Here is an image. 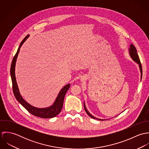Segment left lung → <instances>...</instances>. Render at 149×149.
I'll use <instances>...</instances> for the list:
<instances>
[{
  "label": "left lung",
  "instance_id": "8db88e82",
  "mask_svg": "<svg viewBox=\"0 0 149 149\" xmlns=\"http://www.w3.org/2000/svg\"><path fill=\"white\" fill-rule=\"evenodd\" d=\"M129 52H130V56L131 57V58L133 59V60L134 61H135L136 63L139 64V68H140V70H141V79H142V65L141 63V61H140V60H139V56H138V54L137 53V52H136V48L135 47V46L131 44L130 45V48L129 49ZM84 109H85V112L87 113V114L92 118L93 119H97V120H104L103 119H97L96 118V117L92 116L88 111V110L86 109V107H85V103H84Z\"/></svg>",
  "mask_w": 149,
  "mask_h": 149
}]
</instances>
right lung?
Segmentation results:
<instances>
[{
    "mask_svg": "<svg viewBox=\"0 0 149 149\" xmlns=\"http://www.w3.org/2000/svg\"><path fill=\"white\" fill-rule=\"evenodd\" d=\"M29 35H27L22 41L19 48L18 49L17 52L16 53L15 55L14 56L12 63L11 65L10 68V74H11V77L12 80V84H13V93L14 94V96L16 98V99L21 104L22 106L24 107L32 115L42 118H54L56 116H57L58 114L60 113L61 112L64 103V97L65 95L67 92V91L69 89L70 87V84L64 86V87L61 89L60 93H58L54 104L52 106L45 108H38L34 107L31 106L29 103H27L22 97L19 89L18 87V85L16 81V78H15V63L17 61V58L18 57V54L19 52L20 48L22 45V44L24 42V41L27 40V38L29 37Z\"/></svg>",
    "mask_w": 149,
    "mask_h": 149,
    "instance_id": "right-lung-1",
    "label": "right lung"
}]
</instances>
